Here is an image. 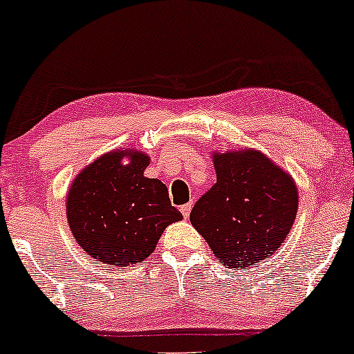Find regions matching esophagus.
Here are the masks:
<instances>
[{"label":"esophagus","instance_id":"obj_1","mask_svg":"<svg viewBox=\"0 0 354 354\" xmlns=\"http://www.w3.org/2000/svg\"><path fill=\"white\" fill-rule=\"evenodd\" d=\"M180 211L183 213V216L188 218L189 213H191V203H186V205H183L181 208H180Z\"/></svg>","mask_w":354,"mask_h":354}]
</instances>
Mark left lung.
<instances>
[{"label": "left lung", "instance_id": "1", "mask_svg": "<svg viewBox=\"0 0 354 354\" xmlns=\"http://www.w3.org/2000/svg\"><path fill=\"white\" fill-rule=\"evenodd\" d=\"M216 183L189 221L228 268L248 270L273 256L298 213V188L281 166L256 149L213 153Z\"/></svg>", "mask_w": 354, "mask_h": 354}]
</instances>
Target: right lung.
Wrapping results in <instances>:
<instances>
[{
	"label": "right lung",
	"instance_id": "1",
	"mask_svg": "<svg viewBox=\"0 0 354 354\" xmlns=\"http://www.w3.org/2000/svg\"><path fill=\"white\" fill-rule=\"evenodd\" d=\"M148 165V154L118 149L73 180L66 196L68 225L91 258L115 266L136 265L153 253L166 226L183 219L163 183L145 176Z\"/></svg>",
	"mask_w": 354,
	"mask_h": 354
}]
</instances>
